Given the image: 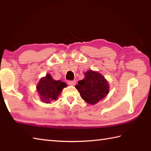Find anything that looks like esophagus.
<instances>
[{
	"label": "esophagus",
	"instance_id": "esophagus-1",
	"mask_svg": "<svg viewBox=\"0 0 151 151\" xmlns=\"http://www.w3.org/2000/svg\"><path fill=\"white\" fill-rule=\"evenodd\" d=\"M68 84L70 86H75L76 84V81H68Z\"/></svg>",
	"mask_w": 151,
	"mask_h": 151
}]
</instances>
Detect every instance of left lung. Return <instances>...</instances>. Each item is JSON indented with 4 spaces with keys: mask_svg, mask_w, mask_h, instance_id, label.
Segmentation results:
<instances>
[{
    "mask_svg": "<svg viewBox=\"0 0 151 151\" xmlns=\"http://www.w3.org/2000/svg\"><path fill=\"white\" fill-rule=\"evenodd\" d=\"M84 75V78L79 81L75 88L83 100L94 105L106 97L110 86L104 76L97 71L89 70Z\"/></svg>",
    "mask_w": 151,
    "mask_h": 151,
    "instance_id": "1",
    "label": "left lung"
}]
</instances>
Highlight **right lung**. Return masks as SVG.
<instances>
[{
  "label": "right lung",
  "instance_id": "right-lung-1",
  "mask_svg": "<svg viewBox=\"0 0 151 151\" xmlns=\"http://www.w3.org/2000/svg\"><path fill=\"white\" fill-rule=\"evenodd\" d=\"M66 86V83L61 81H55L50 74H47L45 76L40 78L36 86V89L41 101L49 104L56 100L63 88Z\"/></svg>",
  "mask_w": 151,
  "mask_h": 151
}]
</instances>
